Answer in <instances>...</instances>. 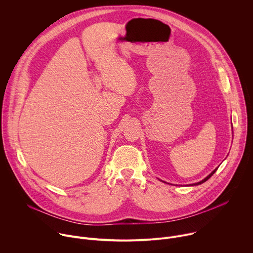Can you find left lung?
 Returning a JSON list of instances; mask_svg holds the SVG:
<instances>
[{
  "mask_svg": "<svg viewBox=\"0 0 253 253\" xmlns=\"http://www.w3.org/2000/svg\"><path fill=\"white\" fill-rule=\"evenodd\" d=\"M216 170H217V168H216L215 170H213V171H212V172H211V173H210V174H209V175H208V176H207L206 178H204L203 180H201V181H200V182L194 183V184H192V185H199V184H201V183H204L205 181H207V180H208V179H209V178H210V177H211V176H212V175H213V174H214V173L216 172Z\"/></svg>",
  "mask_w": 253,
  "mask_h": 253,
  "instance_id": "8db88e82",
  "label": "left lung"
}]
</instances>
